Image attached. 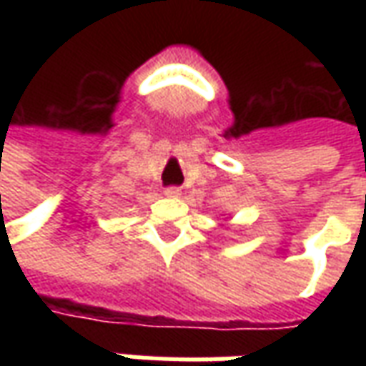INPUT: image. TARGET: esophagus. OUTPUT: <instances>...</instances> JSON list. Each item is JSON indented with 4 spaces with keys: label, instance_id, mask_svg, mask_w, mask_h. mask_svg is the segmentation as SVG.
Masks as SVG:
<instances>
[{
    "label": "esophagus",
    "instance_id": "esophagus-1",
    "mask_svg": "<svg viewBox=\"0 0 366 366\" xmlns=\"http://www.w3.org/2000/svg\"><path fill=\"white\" fill-rule=\"evenodd\" d=\"M164 194H167L168 198H178V196L182 194V190H180L178 186H168L167 190H164Z\"/></svg>",
    "mask_w": 366,
    "mask_h": 366
}]
</instances>
